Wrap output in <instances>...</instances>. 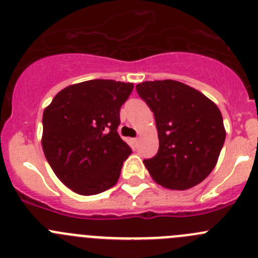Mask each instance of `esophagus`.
I'll return each instance as SVG.
<instances>
[{
	"label": "esophagus",
	"instance_id": "1",
	"mask_svg": "<svg viewBox=\"0 0 258 258\" xmlns=\"http://www.w3.org/2000/svg\"><path fill=\"white\" fill-rule=\"evenodd\" d=\"M132 143H134L135 145H137V144H139V137H135V139H132Z\"/></svg>",
	"mask_w": 258,
	"mask_h": 258
}]
</instances>
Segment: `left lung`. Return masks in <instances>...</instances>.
Returning <instances> with one entry per match:
<instances>
[{
	"label": "left lung",
	"instance_id": "1",
	"mask_svg": "<svg viewBox=\"0 0 258 258\" xmlns=\"http://www.w3.org/2000/svg\"><path fill=\"white\" fill-rule=\"evenodd\" d=\"M136 90L153 110L158 130V153L144 160L153 179L170 189L201 183L216 165L225 141L219 108L179 81H145Z\"/></svg>",
	"mask_w": 258,
	"mask_h": 258
}]
</instances>
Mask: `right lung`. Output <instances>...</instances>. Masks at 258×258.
Here are the masks:
<instances>
[{"label": "right lung", "mask_w": 258, "mask_h": 258, "mask_svg": "<svg viewBox=\"0 0 258 258\" xmlns=\"http://www.w3.org/2000/svg\"><path fill=\"white\" fill-rule=\"evenodd\" d=\"M132 89L131 83L84 81L64 88L45 108L43 151L59 180L76 194L90 196L117 183L132 153L117 132Z\"/></svg>", "instance_id": "1"}]
</instances>
